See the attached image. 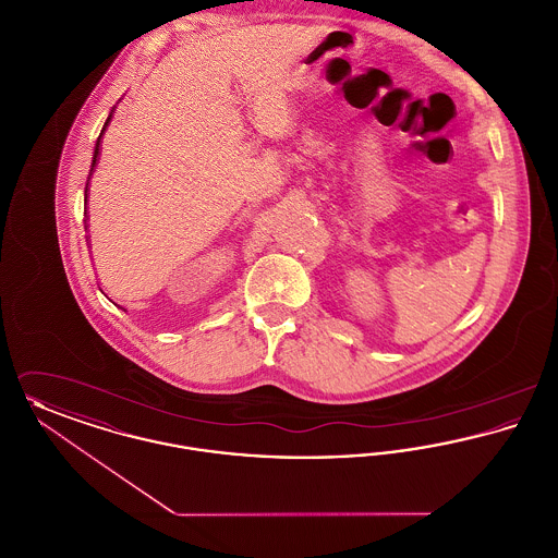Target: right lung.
<instances>
[{"label":"right lung","instance_id":"right-lung-1","mask_svg":"<svg viewBox=\"0 0 558 558\" xmlns=\"http://www.w3.org/2000/svg\"><path fill=\"white\" fill-rule=\"evenodd\" d=\"M112 112H114V108H112ZM112 112L108 114L107 123H105V128H102V132L98 135V142H96V150H94V159H92V171H94V167H96V162L100 159V142H102V135L107 132L108 123H110V119H112ZM87 184H89V180H87ZM85 201H87V187H85Z\"/></svg>","mask_w":558,"mask_h":558}]
</instances>
